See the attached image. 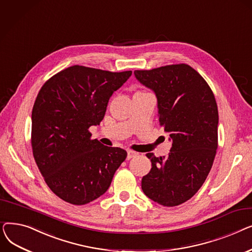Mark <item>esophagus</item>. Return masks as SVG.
Returning a JSON list of instances; mask_svg holds the SVG:
<instances>
[{"mask_svg":"<svg viewBox=\"0 0 252 252\" xmlns=\"http://www.w3.org/2000/svg\"><path fill=\"white\" fill-rule=\"evenodd\" d=\"M137 155V153L136 152H134V151H130V150H128L127 151V155H126V159L127 160H129L130 158H133V157H135Z\"/></svg>","mask_w":252,"mask_h":252,"instance_id":"34e87169","label":"esophagus"}]
</instances>
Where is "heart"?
<instances>
[{"mask_svg":"<svg viewBox=\"0 0 252 252\" xmlns=\"http://www.w3.org/2000/svg\"><path fill=\"white\" fill-rule=\"evenodd\" d=\"M138 93H141V92H138Z\"/></svg>","mask_w":252,"mask_h":252,"instance_id":"heart-1","label":"heart"}]
</instances>
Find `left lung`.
Returning <instances> with one entry per match:
<instances>
[{"mask_svg": "<svg viewBox=\"0 0 252 252\" xmlns=\"http://www.w3.org/2000/svg\"><path fill=\"white\" fill-rule=\"evenodd\" d=\"M134 73L155 93L160 126L173 142L166 157L147 154L152 167L142 179V190L158 204L180 205L201 188L215 160L219 125L215 95L187 64Z\"/></svg>", "mask_w": 252, "mask_h": 252, "instance_id": "left-lung-1", "label": "left lung"}]
</instances>
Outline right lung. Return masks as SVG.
Instances as JSON below:
<instances>
[{
    "label": "right lung",
    "mask_w": 252,
    "mask_h": 252,
    "mask_svg": "<svg viewBox=\"0 0 252 252\" xmlns=\"http://www.w3.org/2000/svg\"><path fill=\"white\" fill-rule=\"evenodd\" d=\"M130 75L74 65L39 90L32 113V153L62 200L84 205L97 199L126 158V150L92 140L89 127L102 122L110 97Z\"/></svg>",
    "instance_id": "right-lung-1"
}]
</instances>
